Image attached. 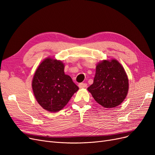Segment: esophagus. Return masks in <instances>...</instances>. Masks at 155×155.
<instances>
[{"label": "esophagus", "mask_w": 155, "mask_h": 155, "mask_svg": "<svg viewBox=\"0 0 155 155\" xmlns=\"http://www.w3.org/2000/svg\"><path fill=\"white\" fill-rule=\"evenodd\" d=\"M87 87V83H81L79 84V87L80 88H86Z\"/></svg>", "instance_id": "obj_1"}]
</instances>
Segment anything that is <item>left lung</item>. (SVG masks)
Masks as SVG:
<instances>
[{"instance_id": "8db88e82", "label": "left lung", "mask_w": 155, "mask_h": 155, "mask_svg": "<svg viewBox=\"0 0 155 155\" xmlns=\"http://www.w3.org/2000/svg\"><path fill=\"white\" fill-rule=\"evenodd\" d=\"M87 89L100 105L113 108L121 104L127 94V76L118 61L104 60L97 64L93 84Z\"/></svg>"}]
</instances>
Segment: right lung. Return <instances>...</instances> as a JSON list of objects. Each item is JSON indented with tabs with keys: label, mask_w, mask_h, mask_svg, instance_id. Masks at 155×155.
<instances>
[{
	"label": "right lung",
	"mask_w": 155,
	"mask_h": 155,
	"mask_svg": "<svg viewBox=\"0 0 155 155\" xmlns=\"http://www.w3.org/2000/svg\"><path fill=\"white\" fill-rule=\"evenodd\" d=\"M63 63L47 58L36 70L32 88L36 100L44 109L58 112L67 104L79 87L64 72Z\"/></svg>",
	"instance_id": "right-lung-1"
}]
</instances>
